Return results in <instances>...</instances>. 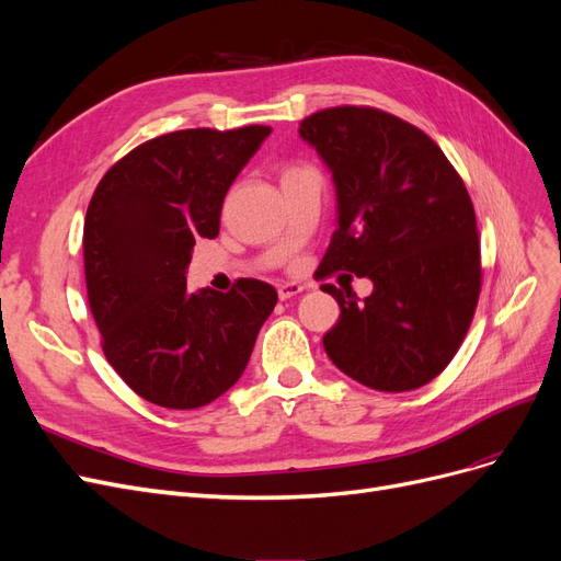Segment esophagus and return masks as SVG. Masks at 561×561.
Listing matches in <instances>:
<instances>
[{
  "mask_svg": "<svg viewBox=\"0 0 561 561\" xmlns=\"http://www.w3.org/2000/svg\"><path fill=\"white\" fill-rule=\"evenodd\" d=\"M304 290H307V285H301V283H280L278 285V297L290 299V297H297Z\"/></svg>",
  "mask_w": 561,
  "mask_h": 561,
  "instance_id": "obj_1",
  "label": "esophagus"
}]
</instances>
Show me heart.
Segmentation results:
<instances>
[{
    "instance_id": "heart-1",
    "label": "heart",
    "mask_w": 561,
    "mask_h": 561,
    "mask_svg": "<svg viewBox=\"0 0 561 561\" xmlns=\"http://www.w3.org/2000/svg\"><path fill=\"white\" fill-rule=\"evenodd\" d=\"M299 171H304L301 165H287L285 171H283V178H287V175H295V173H299Z\"/></svg>"
}]
</instances>
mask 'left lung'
<instances>
[{
	"instance_id": "1",
	"label": "left lung",
	"mask_w": 561,
	"mask_h": 561,
	"mask_svg": "<svg viewBox=\"0 0 561 561\" xmlns=\"http://www.w3.org/2000/svg\"><path fill=\"white\" fill-rule=\"evenodd\" d=\"M299 135L336 184L339 229L320 278L348 271L375 283L363 301L320 285L342 309L322 346L375 390L428 383L463 344L482 287L478 219L461 175L421 128L369 105L313 112Z\"/></svg>"
}]
</instances>
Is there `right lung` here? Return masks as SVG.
Here are the masks:
<instances>
[{
	"label": "right lung",
	"mask_w": 561,
	"mask_h": 561,
	"mask_svg": "<svg viewBox=\"0 0 561 561\" xmlns=\"http://www.w3.org/2000/svg\"><path fill=\"white\" fill-rule=\"evenodd\" d=\"M271 133L186 128L118 159L83 219L89 307L107 363L135 393L194 410L229 390L278 293L239 278L229 293L186 290L198 239H215L231 182Z\"/></svg>",
	"instance_id": "obj_1"
}]
</instances>
